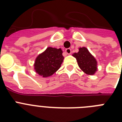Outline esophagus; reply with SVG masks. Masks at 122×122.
I'll return each instance as SVG.
<instances>
[{"mask_svg": "<svg viewBox=\"0 0 122 122\" xmlns=\"http://www.w3.org/2000/svg\"><path fill=\"white\" fill-rule=\"evenodd\" d=\"M65 51H66V52L67 53V54H70L71 53V49H70V48L66 49Z\"/></svg>", "mask_w": 122, "mask_h": 122, "instance_id": "obj_1", "label": "esophagus"}]
</instances>
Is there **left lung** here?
<instances>
[{"label":"left lung","instance_id":"8db88e82","mask_svg":"<svg viewBox=\"0 0 122 122\" xmlns=\"http://www.w3.org/2000/svg\"><path fill=\"white\" fill-rule=\"evenodd\" d=\"M81 70L88 75H93L97 71V61L91 55L87 48L79 49L77 53L73 54Z\"/></svg>","mask_w":122,"mask_h":122}]
</instances>
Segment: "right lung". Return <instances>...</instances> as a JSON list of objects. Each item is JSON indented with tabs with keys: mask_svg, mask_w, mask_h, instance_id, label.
<instances>
[{
	"mask_svg": "<svg viewBox=\"0 0 122 122\" xmlns=\"http://www.w3.org/2000/svg\"><path fill=\"white\" fill-rule=\"evenodd\" d=\"M61 49L48 47L37 57L35 60V70L43 77L54 74L60 68L64 57Z\"/></svg>",
	"mask_w": 122,
	"mask_h": 122,
	"instance_id": "add662e5",
	"label": "right lung"
}]
</instances>
